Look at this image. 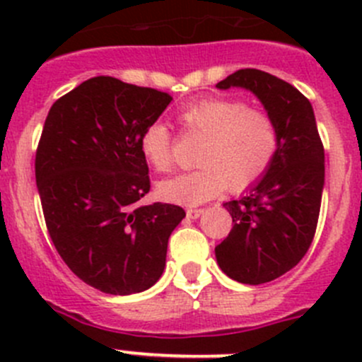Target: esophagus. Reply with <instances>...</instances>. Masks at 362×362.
I'll return each mask as SVG.
<instances>
[{"label": "esophagus", "instance_id": "esophagus-1", "mask_svg": "<svg viewBox=\"0 0 362 362\" xmlns=\"http://www.w3.org/2000/svg\"><path fill=\"white\" fill-rule=\"evenodd\" d=\"M203 208H189L187 210V218H191V221H194V218H198L199 215L203 214Z\"/></svg>", "mask_w": 362, "mask_h": 362}]
</instances>
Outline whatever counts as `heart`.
<instances>
[{
    "label": "heart",
    "mask_w": 362,
    "mask_h": 362,
    "mask_svg": "<svg viewBox=\"0 0 362 362\" xmlns=\"http://www.w3.org/2000/svg\"><path fill=\"white\" fill-rule=\"evenodd\" d=\"M178 122L187 134L202 138L196 154L198 170L159 184L160 199L185 206L210 202L226 187L240 192L268 171L279 151V133L272 117L249 108L238 98L214 96L184 107ZM140 151L154 170L173 166V140L166 124H148L140 136Z\"/></svg>",
    "instance_id": "heart-1"
}]
</instances>
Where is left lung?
I'll use <instances>...</instances> for the list:
<instances>
[{"mask_svg": "<svg viewBox=\"0 0 362 362\" xmlns=\"http://www.w3.org/2000/svg\"><path fill=\"white\" fill-rule=\"evenodd\" d=\"M217 87L250 90L279 133V151L261 180L224 203L233 229L215 247L229 279L259 286L293 269L312 245L324 191V147L312 105L286 80L247 68Z\"/></svg>", "mask_w": 362, "mask_h": 362, "instance_id": "left-lung-1", "label": "left lung"}]
</instances>
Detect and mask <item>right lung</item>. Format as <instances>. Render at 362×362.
<instances>
[{
  "label": "right lung",
  "mask_w": 362,
  "mask_h": 362,
  "mask_svg": "<svg viewBox=\"0 0 362 362\" xmlns=\"http://www.w3.org/2000/svg\"><path fill=\"white\" fill-rule=\"evenodd\" d=\"M173 98L113 76L64 94L45 119L35 175L47 229L68 268L94 289L147 291L166 266L177 204L138 206L151 191L140 136Z\"/></svg>",
  "instance_id": "right-lung-1"
}]
</instances>
